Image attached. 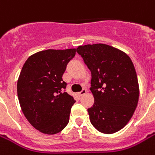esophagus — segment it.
I'll return each instance as SVG.
<instances>
[{
	"instance_id": "obj_1",
	"label": "esophagus",
	"mask_w": 155,
	"mask_h": 155,
	"mask_svg": "<svg viewBox=\"0 0 155 155\" xmlns=\"http://www.w3.org/2000/svg\"><path fill=\"white\" fill-rule=\"evenodd\" d=\"M86 92H87V90L85 89V88H84L81 92H79V96H80V97H82L83 95L86 94Z\"/></svg>"
}]
</instances>
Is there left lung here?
Wrapping results in <instances>:
<instances>
[{
    "mask_svg": "<svg viewBox=\"0 0 155 155\" xmlns=\"http://www.w3.org/2000/svg\"><path fill=\"white\" fill-rule=\"evenodd\" d=\"M77 53L91 73L95 101L87 108L90 121L98 131L113 134L132 117L139 97L137 73L130 58L106 44L80 46Z\"/></svg>",
    "mask_w": 155,
    "mask_h": 155,
    "instance_id": "1",
    "label": "left lung"
}]
</instances>
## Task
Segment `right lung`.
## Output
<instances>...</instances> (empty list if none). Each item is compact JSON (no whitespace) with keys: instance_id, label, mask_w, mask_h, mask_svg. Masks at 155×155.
Returning a JSON list of instances; mask_svg holds the SVG:
<instances>
[{"instance_id":"obj_1","label":"right lung","mask_w":155,"mask_h":155,"mask_svg":"<svg viewBox=\"0 0 155 155\" xmlns=\"http://www.w3.org/2000/svg\"><path fill=\"white\" fill-rule=\"evenodd\" d=\"M75 49L47 50L30 56L18 80V97L28 121L40 132L55 134L69 122L75 102L65 92L63 75Z\"/></svg>"}]
</instances>
